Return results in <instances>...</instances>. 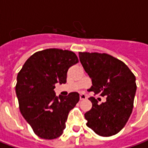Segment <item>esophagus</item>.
Wrapping results in <instances>:
<instances>
[{
  "mask_svg": "<svg viewBox=\"0 0 148 148\" xmlns=\"http://www.w3.org/2000/svg\"><path fill=\"white\" fill-rule=\"evenodd\" d=\"M87 99V96L86 94H84V93H81L80 94V100H86Z\"/></svg>",
  "mask_w": 148,
  "mask_h": 148,
  "instance_id": "obj_1",
  "label": "esophagus"
}]
</instances>
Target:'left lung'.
Listing matches in <instances>:
<instances>
[{
    "mask_svg": "<svg viewBox=\"0 0 148 148\" xmlns=\"http://www.w3.org/2000/svg\"><path fill=\"white\" fill-rule=\"evenodd\" d=\"M78 54L84 70L92 79L90 90L106 97V102L101 105L94 97H90L93 106L85 113L86 125L101 136L116 135L132 114L136 77L127 65L112 55L97 52Z\"/></svg>",
    "mask_w": 148,
    "mask_h": 148,
    "instance_id": "8db88e82",
    "label": "left lung"
}]
</instances>
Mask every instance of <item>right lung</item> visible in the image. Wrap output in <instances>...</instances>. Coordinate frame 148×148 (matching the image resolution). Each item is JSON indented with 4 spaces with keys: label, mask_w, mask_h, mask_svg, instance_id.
<instances>
[{
    "label": "right lung",
    "mask_w": 148,
    "mask_h": 148,
    "mask_svg": "<svg viewBox=\"0 0 148 148\" xmlns=\"http://www.w3.org/2000/svg\"><path fill=\"white\" fill-rule=\"evenodd\" d=\"M78 62L73 51L50 48L36 52L18 73L16 93L19 108L34 132L45 140L61 136L79 94L55 95V85L66 83L69 68Z\"/></svg>",
    "instance_id": "right-lung-1"
}]
</instances>
